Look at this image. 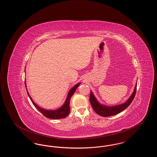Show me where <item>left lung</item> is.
Masks as SVG:
<instances>
[{"instance_id": "left-lung-1", "label": "left lung", "mask_w": 157, "mask_h": 157, "mask_svg": "<svg viewBox=\"0 0 157 157\" xmlns=\"http://www.w3.org/2000/svg\"><path fill=\"white\" fill-rule=\"evenodd\" d=\"M136 91V84L135 85L134 90L131 96L125 103L119 105H117V106H107L101 104L97 100L96 98L95 97L93 93L90 92V102L94 111L99 115H101L104 117H111V116L117 115L120 112L123 111L129 105L131 104V103L132 102L135 96Z\"/></svg>"}]
</instances>
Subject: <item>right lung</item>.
Instances as JSON below:
<instances>
[{"instance_id":"add662e5","label":"right lung","mask_w":157,"mask_h":157,"mask_svg":"<svg viewBox=\"0 0 157 157\" xmlns=\"http://www.w3.org/2000/svg\"><path fill=\"white\" fill-rule=\"evenodd\" d=\"M25 84L26 86V81H25ZM80 85V83H77L76 85H75L71 90H69L68 95H67V98L66 99V101L64 103V104L61 107H60L59 109H56V110H46L45 109L41 108L40 107H39L37 104H36L32 100V98L30 97L28 90H27V93L29 95V97L30 98V100L32 102V104L33 105L36 107V108L39 111L41 112L45 117L48 118H50V119H55V120H58V119H62V118H64L65 117H67L68 114L70 112V106H69V103H70V99L72 97V96L74 95L75 90H76V88L79 86V85Z\"/></svg>"}]
</instances>
